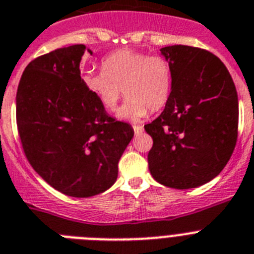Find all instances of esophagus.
<instances>
[{
    "instance_id": "esophagus-1",
    "label": "esophagus",
    "mask_w": 254,
    "mask_h": 254,
    "mask_svg": "<svg viewBox=\"0 0 254 254\" xmlns=\"http://www.w3.org/2000/svg\"><path fill=\"white\" fill-rule=\"evenodd\" d=\"M133 129H134V133H135L136 135H138V134H140L143 131V127H142V125H134Z\"/></svg>"
}]
</instances>
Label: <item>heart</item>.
<instances>
[{
    "label": "heart",
    "instance_id": "b5f03b06",
    "mask_svg": "<svg viewBox=\"0 0 254 254\" xmlns=\"http://www.w3.org/2000/svg\"><path fill=\"white\" fill-rule=\"evenodd\" d=\"M102 71L87 72V90L107 110L115 109L123 89L125 102L116 111L124 120H139L161 110L171 92V70L165 59L131 50H119L102 60Z\"/></svg>",
    "mask_w": 254,
    "mask_h": 254
}]
</instances>
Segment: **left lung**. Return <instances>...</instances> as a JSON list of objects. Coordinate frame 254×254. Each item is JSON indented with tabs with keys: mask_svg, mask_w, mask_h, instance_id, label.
Returning a JSON list of instances; mask_svg holds the SVG:
<instances>
[{
	"mask_svg": "<svg viewBox=\"0 0 254 254\" xmlns=\"http://www.w3.org/2000/svg\"><path fill=\"white\" fill-rule=\"evenodd\" d=\"M161 54L171 70V92L160 116L144 125L153 139L149 171L169 188H197L221 173L235 148L237 89L208 51L175 45Z\"/></svg>",
	"mask_w": 254,
	"mask_h": 254,
	"instance_id": "obj_1",
	"label": "left lung"
}]
</instances>
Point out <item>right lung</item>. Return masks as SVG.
<instances>
[{"mask_svg":"<svg viewBox=\"0 0 254 254\" xmlns=\"http://www.w3.org/2000/svg\"><path fill=\"white\" fill-rule=\"evenodd\" d=\"M84 45L59 48L26 66L16 93L23 149L42 179L61 193L93 197L118 179L134 130L116 121L84 87Z\"/></svg>","mask_w":254,"mask_h":254,"instance_id":"obj_1","label":"right lung"}]
</instances>
